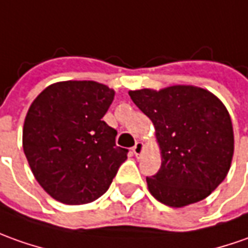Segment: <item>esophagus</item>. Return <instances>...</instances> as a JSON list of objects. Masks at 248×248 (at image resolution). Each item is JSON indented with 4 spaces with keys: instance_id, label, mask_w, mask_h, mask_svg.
Listing matches in <instances>:
<instances>
[{
    "instance_id": "1",
    "label": "esophagus",
    "mask_w": 248,
    "mask_h": 248,
    "mask_svg": "<svg viewBox=\"0 0 248 248\" xmlns=\"http://www.w3.org/2000/svg\"><path fill=\"white\" fill-rule=\"evenodd\" d=\"M144 150V143L143 142H136V144L132 147V153L135 154L136 157H139V155H142V153Z\"/></svg>"
}]
</instances>
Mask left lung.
Listing matches in <instances>:
<instances>
[{"label":"left lung","mask_w":248,"mask_h":248,"mask_svg":"<svg viewBox=\"0 0 248 248\" xmlns=\"http://www.w3.org/2000/svg\"><path fill=\"white\" fill-rule=\"evenodd\" d=\"M153 121L161 168L146 177L164 205L184 207L209 197L227 177L233 157V127L227 108L197 86H170L128 93Z\"/></svg>","instance_id":"1"}]
</instances>
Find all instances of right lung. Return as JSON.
<instances>
[{"label": "right lung", "instance_id": "right-lung-1", "mask_svg": "<svg viewBox=\"0 0 248 248\" xmlns=\"http://www.w3.org/2000/svg\"><path fill=\"white\" fill-rule=\"evenodd\" d=\"M114 90L93 80L50 84L35 98L23 127V150L36 182L56 201L84 205L108 191L127 149L102 117Z\"/></svg>", "mask_w": 248, "mask_h": 248}]
</instances>
